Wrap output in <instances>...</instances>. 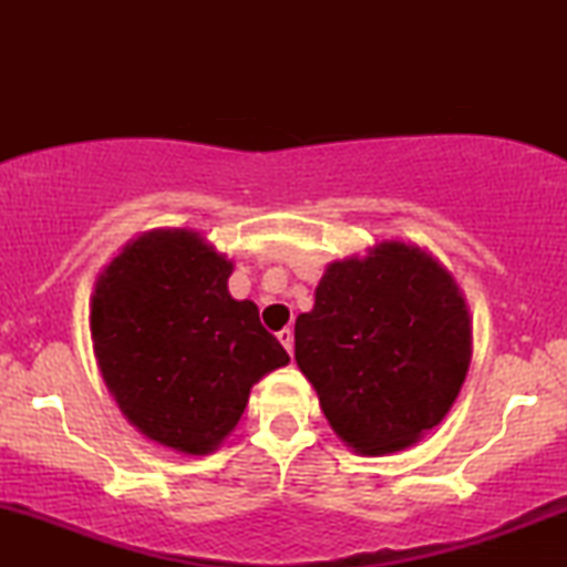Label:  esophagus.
<instances>
[{"instance_id": "1", "label": "esophagus", "mask_w": 567, "mask_h": 567, "mask_svg": "<svg viewBox=\"0 0 567 567\" xmlns=\"http://www.w3.org/2000/svg\"><path fill=\"white\" fill-rule=\"evenodd\" d=\"M276 338H278V343H281L286 351H289V355H291L293 353V330L291 328H284Z\"/></svg>"}]
</instances>
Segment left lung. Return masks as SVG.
Masks as SVG:
<instances>
[{
    "label": "left lung",
    "instance_id": "1",
    "mask_svg": "<svg viewBox=\"0 0 567 567\" xmlns=\"http://www.w3.org/2000/svg\"><path fill=\"white\" fill-rule=\"evenodd\" d=\"M293 355L332 431L355 452H400L444 421L472 359L470 309L415 245H377L324 268Z\"/></svg>",
    "mask_w": 567,
    "mask_h": 567
}]
</instances>
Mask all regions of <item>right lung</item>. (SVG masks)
Returning a JSON list of instances; mask_svg holds the SVG:
<instances>
[{
    "label": "right lung",
    "mask_w": 567,
    "mask_h": 567,
    "mask_svg": "<svg viewBox=\"0 0 567 567\" xmlns=\"http://www.w3.org/2000/svg\"><path fill=\"white\" fill-rule=\"evenodd\" d=\"M231 260L193 229H152L95 284L92 348L121 413L146 439L208 454L235 431L252 384L289 363L250 299H231Z\"/></svg>",
    "instance_id": "right-lung-1"
}]
</instances>
